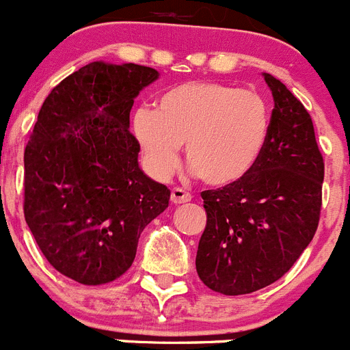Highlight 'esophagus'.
I'll use <instances>...</instances> for the list:
<instances>
[{"instance_id": "esophagus-1", "label": "esophagus", "mask_w": 350, "mask_h": 350, "mask_svg": "<svg viewBox=\"0 0 350 350\" xmlns=\"http://www.w3.org/2000/svg\"><path fill=\"white\" fill-rule=\"evenodd\" d=\"M191 202V194L187 191L180 189V187H173L172 189V203L180 205V203Z\"/></svg>"}]
</instances>
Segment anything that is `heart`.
I'll use <instances>...</instances> for the list:
<instances>
[{
	"label": "heart",
	"instance_id": "obj_1",
	"mask_svg": "<svg viewBox=\"0 0 350 350\" xmlns=\"http://www.w3.org/2000/svg\"><path fill=\"white\" fill-rule=\"evenodd\" d=\"M133 135L152 175L168 177L180 145L193 173L213 187L242 180L270 137V108L261 94L217 82H185L161 92L156 110L140 107Z\"/></svg>",
	"mask_w": 350,
	"mask_h": 350
}]
</instances>
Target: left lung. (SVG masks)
I'll list each match as a JSON object with an SVG mask.
<instances>
[{
	"mask_svg": "<svg viewBox=\"0 0 350 350\" xmlns=\"http://www.w3.org/2000/svg\"><path fill=\"white\" fill-rule=\"evenodd\" d=\"M270 137L242 180L203 191L206 228L196 271L206 287L249 295L279 280L314 238L321 213L324 161L301 101L270 73Z\"/></svg>",
	"mask_w": 350,
	"mask_h": 350,
	"instance_id": "obj_1",
	"label": "left lung"
}]
</instances>
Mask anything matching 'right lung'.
Here are the masks:
<instances>
[{
  "label": "right lung",
  "mask_w": 350,
  "mask_h": 350,
  "mask_svg": "<svg viewBox=\"0 0 350 350\" xmlns=\"http://www.w3.org/2000/svg\"><path fill=\"white\" fill-rule=\"evenodd\" d=\"M154 68L94 61L55 85L24 152V215L52 267L75 282L116 280L142 231L168 208L170 189L145 175L129 131Z\"/></svg>",
  "instance_id": "right-lung-1"
}]
</instances>
